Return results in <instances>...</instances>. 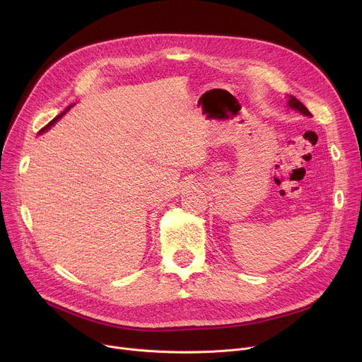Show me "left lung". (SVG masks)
<instances>
[{"mask_svg":"<svg viewBox=\"0 0 362 362\" xmlns=\"http://www.w3.org/2000/svg\"><path fill=\"white\" fill-rule=\"evenodd\" d=\"M289 105L292 107V108H295V110H298V111H300L302 114H305V116H311V112L308 111V108L303 105L299 100H296V98H293V97H291V100H289Z\"/></svg>","mask_w":362,"mask_h":362,"instance_id":"left-lung-1","label":"left lung"}]
</instances>
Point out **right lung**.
Instances as JSON below:
<instances>
[{
    "label": "right lung",
    "mask_w": 362,
    "mask_h": 362,
    "mask_svg": "<svg viewBox=\"0 0 362 362\" xmlns=\"http://www.w3.org/2000/svg\"><path fill=\"white\" fill-rule=\"evenodd\" d=\"M67 110H69V108H67ZM64 112H66V111H64ZM64 112H62V114H59V116H57V117H54V119H52V120H51V122H49V123H48V124H47L45 127H42V129H41V132H45L47 129H49V126H52V124H54V123H55L57 120H59V119H60V117L63 116V114H64Z\"/></svg>",
    "instance_id": "1"
}]
</instances>
